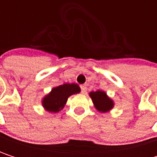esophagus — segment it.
<instances>
[{"label":"esophagus","mask_w":157,"mask_h":157,"mask_svg":"<svg viewBox=\"0 0 157 157\" xmlns=\"http://www.w3.org/2000/svg\"><path fill=\"white\" fill-rule=\"evenodd\" d=\"M81 89H82V94H85L86 93V90H87V87H86V85H81Z\"/></svg>","instance_id":"esophagus-1"}]
</instances>
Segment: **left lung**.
I'll list each match as a JSON object with an SVG mask.
<instances>
[{
  "instance_id": "1",
  "label": "left lung",
  "mask_w": 157,
  "mask_h": 157,
  "mask_svg": "<svg viewBox=\"0 0 157 157\" xmlns=\"http://www.w3.org/2000/svg\"><path fill=\"white\" fill-rule=\"evenodd\" d=\"M89 96L93 101L94 108L100 113H107L114 106L113 100L110 98L105 91L97 90L95 92H90Z\"/></svg>"
}]
</instances>
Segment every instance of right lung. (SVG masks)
Masks as SVG:
<instances>
[{"label": "right lung", "instance_id": "obj_1", "mask_svg": "<svg viewBox=\"0 0 157 157\" xmlns=\"http://www.w3.org/2000/svg\"><path fill=\"white\" fill-rule=\"evenodd\" d=\"M81 92L77 83H63L53 87L42 99V105L49 113H58L63 109L68 98Z\"/></svg>", "mask_w": 157, "mask_h": 157}]
</instances>
